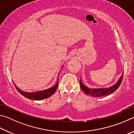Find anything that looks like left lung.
Wrapping results in <instances>:
<instances>
[{"label":"left lung","mask_w":134,"mask_h":134,"mask_svg":"<svg viewBox=\"0 0 134 134\" xmlns=\"http://www.w3.org/2000/svg\"><path fill=\"white\" fill-rule=\"evenodd\" d=\"M123 75H124V72L122 73L121 78H120L119 81H118L115 85L112 86V87H110L106 88V89H90V88L86 87V86L83 85V83H81V80H80V85L81 89L86 94H87L88 95H90V96H92L94 97L105 96H106V95L112 93L116 91L122 83V79H123Z\"/></svg>","instance_id":"8db88e82"}]
</instances>
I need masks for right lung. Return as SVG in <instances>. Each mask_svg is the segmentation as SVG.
Wrapping results in <instances>:
<instances>
[{
  "label": "right lung",
  "instance_id": "obj_1",
  "mask_svg": "<svg viewBox=\"0 0 134 134\" xmlns=\"http://www.w3.org/2000/svg\"><path fill=\"white\" fill-rule=\"evenodd\" d=\"M14 85L15 86L16 89H17L18 91L22 95V96H25L29 99L39 100H42V99L48 98V97H50L54 93H55L58 86V80L57 83L56 84V85L53 86V87H52L51 88H50V89L43 90V91L37 92H32V93L25 92L24 91H22L21 90L18 89V87L15 85V84Z\"/></svg>",
  "mask_w": 134,
  "mask_h": 134
}]
</instances>
